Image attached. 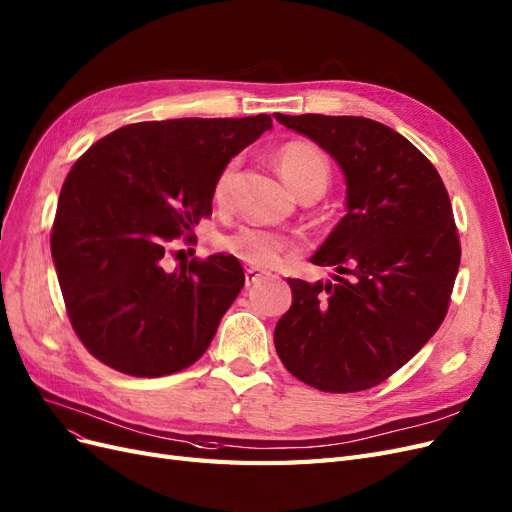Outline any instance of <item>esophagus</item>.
Returning <instances> with one entry per match:
<instances>
[{"label":"esophagus","mask_w":512,"mask_h":512,"mask_svg":"<svg viewBox=\"0 0 512 512\" xmlns=\"http://www.w3.org/2000/svg\"><path fill=\"white\" fill-rule=\"evenodd\" d=\"M264 277V271H258V269H245V286H252L256 284V281H260Z\"/></svg>","instance_id":"34e87169"}]
</instances>
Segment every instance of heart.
Returning <instances> with one entry per match:
<instances>
[{
	"mask_svg": "<svg viewBox=\"0 0 512 512\" xmlns=\"http://www.w3.org/2000/svg\"><path fill=\"white\" fill-rule=\"evenodd\" d=\"M275 163L281 173V178L296 192L298 197L303 195H317L320 197L328 186L330 180V161L328 156L309 142H288L281 146L275 154ZM239 161L233 158L228 161L222 171L218 173L214 184V197L218 201L226 199L228 190H231L233 175L237 171ZM220 245L235 258L252 264V267H273L281 258L284 250L290 248V241L269 231V228H260L245 224L235 228L220 239Z\"/></svg>",
	"mask_w": 512,
	"mask_h": 512,
	"instance_id": "heart-1",
	"label": "heart"
}]
</instances>
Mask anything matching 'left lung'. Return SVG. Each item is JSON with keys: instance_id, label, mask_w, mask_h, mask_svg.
<instances>
[{"instance_id": "obj_1", "label": "left lung", "mask_w": 512, "mask_h": 512, "mask_svg": "<svg viewBox=\"0 0 512 512\" xmlns=\"http://www.w3.org/2000/svg\"><path fill=\"white\" fill-rule=\"evenodd\" d=\"M275 118L328 152L347 186V214L311 256L337 275L288 279L292 307L275 326L277 356L322 392L368 390L407 364L447 315L462 256L447 188L407 137L377 120Z\"/></svg>"}]
</instances>
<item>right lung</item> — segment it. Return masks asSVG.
Returning <instances> with one entry per match:
<instances>
[{
    "label": "right lung",
    "mask_w": 512,
    "mask_h": 512,
    "mask_svg": "<svg viewBox=\"0 0 512 512\" xmlns=\"http://www.w3.org/2000/svg\"><path fill=\"white\" fill-rule=\"evenodd\" d=\"M271 127L267 114L137 122L78 158L50 250L69 320L97 360L163 377L205 354L243 269L214 254L169 271L165 250L211 214L222 167Z\"/></svg>",
    "instance_id": "obj_1"
}]
</instances>
